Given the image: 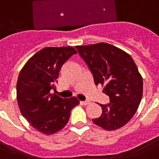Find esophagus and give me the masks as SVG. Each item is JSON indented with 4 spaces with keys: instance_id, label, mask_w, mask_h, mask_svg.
Returning <instances> with one entry per match:
<instances>
[{
    "instance_id": "34e87169",
    "label": "esophagus",
    "mask_w": 159,
    "mask_h": 159,
    "mask_svg": "<svg viewBox=\"0 0 159 159\" xmlns=\"http://www.w3.org/2000/svg\"><path fill=\"white\" fill-rule=\"evenodd\" d=\"M80 103L82 105H83V106H87V105H89L91 102H90L89 101H84V102H80Z\"/></svg>"
}]
</instances>
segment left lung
<instances>
[{
  "label": "left lung",
  "instance_id": "1",
  "mask_svg": "<svg viewBox=\"0 0 159 159\" xmlns=\"http://www.w3.org/2000/svg\"><path fill=\"white\" fill-rule=\"evenodd\" d=\"M93 75L95 84L104 86L110 103L92 121L106 130H116L135 114L143 95V78L129 54L110 43L76 46Z\"/></svg>",
  "mask_w": 159,
  "mask_h": 159
}]
</instances>
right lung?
Returning a JSON list of instances; mask_svg holds the SVG:
<instances>
[{"mask_svg":"<svg viewBox=\"0 0 159 159\" xmlns=\"http://www.w3.org/2000/svg\"><path fill=\"white\" fill-rule=\"evenodd\" d=\"M77 51L72 47H46L27 61L19 74L16 94L22 116L34 128L53 134L64 127L71 111L79 104L76 97L62 99L52 93L61 67Z\"/></svg>","mask_w":159,"mask_h":159,"instance_id":"1","label":"right lung"}]
</instances>
